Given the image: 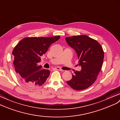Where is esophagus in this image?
Here are the masks:
<instances>
[{"label": "esophagus", "mask_w": 120, "mask_h": 120, "mask_svg": "<svg viewBox=\"0 0 120 120\" xmlns=\"http://www.w3.org/2000/svg\"><path fill=\"white\" fill-rule=\"evenodd\" d=\"M55 69H56V70H60V71H63L64 70H62V69H61V68H60V67H55Z\"/></svg>", "instance_id": "34e87169"}]
</instances>
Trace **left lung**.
Instances as JSON below:
<instances>
[{
    "label": "left lung",
    "mask_w": 120,
    "mask_h": 120,
    "mask_svg": "<svg viewBox=\"0 0 120 120\" xmlns=\"http://www.w3.org/2000/svg\"><path fill=\"white\" fill-rule=\"evenodd\" d=\"M65 40L70 47L78 55V65L81 71H75L72 78L67 83L76 90L88 88L96 80L102 67L104 52L99 43L86 35L66 38Z\"/></svg>",
    "instance_id": "1"
}]
</instances>
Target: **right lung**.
<instances>
[{"mask_svg":"<svg viewBox=\"0 0 120 120\" xmlns=\"http://www.w3.org/2000/svg\"><path fill=\"white\" fill-rule=\"evenodd\" d=\"M60 38L59 36L26 38L18 43L12 54L15 71L21 82L29 88L41 86L45 83L51 71L42 69V66L38 63L51 44Z\"/></svg>","mask_w":120,"mask_h":120,"instance_id":"1","label":"right lung"}]
</instances>
